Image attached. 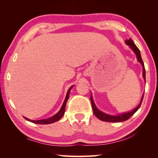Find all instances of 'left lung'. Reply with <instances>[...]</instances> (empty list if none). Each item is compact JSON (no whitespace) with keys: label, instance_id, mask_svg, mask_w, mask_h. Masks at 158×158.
Segmentation results:
<instances>
[{"label":"left lung","instance_id":"obj_1","mask_svg":"<svg viewBox=\"0 0 158 158\" xmlns=\"http://www.w3.org/2000/svg\"><path fill=\"white\" fill-rule=\"evenodd\" d=\"M125 44L128 45V46L130 47V49L133 51V52L135 53L136 56H137V58L138 62H139L141 63V65H142V68H143V78L144 79V81H145V82H146V70H145V68H144V64H143V62L142 60V58H141V53H140L139 49H138L137 47L136 46L135 44L134 43V42L132 41V40L131 38H130L129 40H126L125 41ZM143 94H144V93H143ZM143 94L142 95V97H141L140 103L139 104L137 107H135V109H132V110L130 111L125 112V113L118 114V115H116V116H114V115H110V114H107L106 113H104V112L101 111L100 110H99V109L97 108V106H96L94 101H93L92 93H91V95H90V101H91L93 113H94V114L95 115V116L97 117L98 118H99L102 121L115 123V122H123V121H127V119H129L132 116V115L135 114L139 109L140 106L141 105V102H142L143 98Z\"/></svg>","mask_w":158,"mask_h":158}]
</instances>
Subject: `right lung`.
<instances>
[{
  "label": "right lung",
  "instance_id": "obj_1",
  "mask_svg": "<svg viewBox=\"0 0 158 158\" xmlns=\"http://www.w3.org/2000/svg\"><path fill=\"white\" fill-rule=\"evenodd\" d=\"M73 86H74V85H72V86L68 89V93H67L65 99V100H64V102H63V105H62V106H61L60 109L59 111H58L57 114H56L55 115H53V116L49 118L37 120V121H34V120H31V119H29V118H26V117H24V118L27 120V121H31L32 123H34L42 124V125L51 124V123H55V122L58 121V120H60L61 118L63 116L64 114H65V106H66L67 101H68V98H69V92H70V90L73 89Z\"/></svg>",
  "mask_w": 158,
  "mask_h": 158
}]
</instances>
